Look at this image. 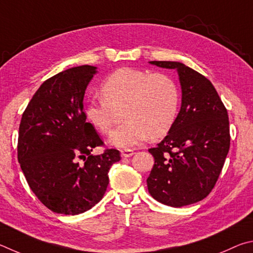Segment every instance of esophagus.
<instances>
[{
  "label": "esophagus",
  "instance_id": "1",
  "mask_svg": "<svg viewBox=\"0 0 253 253\" xmlns=\"http://www.w3.org/2000/svg\"><path fill=\"white\" fill-rule=\"evenodd\" d=\"M134 153H135V152L132 151V150H130V149L122 150V151H121V156H122V158H130V157L133 156Z\"/></svg>",
  "mask_w": 253,
  "mask_h": 253
}]
</instances>
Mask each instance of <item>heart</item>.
<instances>
[{"instance_id":"b5f03b06","label":"heart","mask_w":253,"mask_h":253,"mask_svg":"<svg viewBox=\"0 0 253 253\" xmlns=\"http://www.w3.org/2000/svg\"><path fill=\"white\" fill-rule=\"evenodd\" d=\"M100 94L102 99L86 103L85 119L100 133L108 134L113 126L115 111L124 108L126 122L110 135V143L121 149L138 147L149 136L162 138L178 117V86L162 73L121 68L102 82Z\"/></svg>"}]
</instances>
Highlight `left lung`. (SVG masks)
I'll use <instances>...</instances> for the list:
<instances>
[{
  "label": "left lung",
  "mask_w": 253,
  "mask_h": 253,
  "mask_svg": "<svg viewBox=\"0 0 253 253\" xmlns=\"http://www.w3.org/2000/svg\"><path fill=\"white\" fill-rule=\"evenodd\" d=\"M176 70L182 103L173 126L156 148L147 179L149 193L166 206L201 201L213 189L230 148L229 119L218 92L206 77L180 62L150 61Z\"/></svg>",
  "instance_id": "8db88e82"
}]
</instances>
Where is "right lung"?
I'll use <instances>...</instances> for the list:
<instances>
[{
  "instance_id": "add662e5",
  "label": "right lung",
  "mask_w": 253,
  "mask_h": 253,
  "mask_svg": "<svg viewBox=\"0 0 253 253\" xmlns=\"http://www.w3.org/2000/svg\"><path fill=\"white\" fill-rule=\"evenodd\" d=\"M95 73V66L81 65L47 79L22 114L17 160L33 193L56 213L75 215L94 207L108 188L111 166L121 159L115 149L91 153L103 145L83 110Z\"/></svg>"
}]
</instances>
